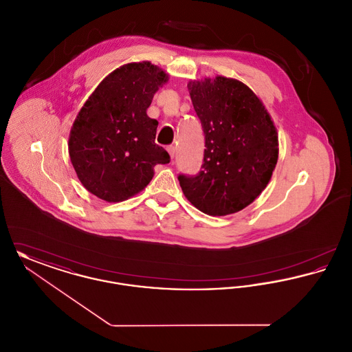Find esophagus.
<instances>
[{"mask_svg": "<svg viewBox=\"0 0 352 352\" xmlns=\"http://www.w3.org/2000/svg\"><path fill=\"white\" fill-rule=\"evenodd\" d=\"M166 151H168V154H170V157L171 158H174V154H175V146H173V145H170L166 148Z\"/></svg>", "mask_w": 352, "mask_h": 352, "instance_id": "esophagus-1", "label": "esophagus"}]
</instances>
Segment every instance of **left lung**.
<instances>
[{"label": "left lung", "instance_id": "left-lung-1", "mask_svg": "<svg viewBox=\"0 0 352 352\" xmlns=\"http://www.w3.org/2000/svg\"><path fill=\"white\" fill-rule=\"evenodd\" d=\"M206 149L199 174H179L184 197L199 211L224 217L250 206L267 187L278 160V134L248 85L217 76L187 84Z\"/></svg>", "mask_w": 352, "mask_h": 352}]
</instances>
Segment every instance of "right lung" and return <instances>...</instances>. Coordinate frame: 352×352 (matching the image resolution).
Listing matches in <instances>:
<instances>
[{
	"label": "right lung",
	"mask_w": 352,
	"mask_h": 352,
	"mask_svg": "<svg viewBox=\"0 0 352 352\" xmlns=\"http://www.w3.org/2000/svg\"><path fill=\"white\" fill-rule=\"evenodd\" d=\"M168 75L151 62L128 63L111 72L75 118L68 153L84 187L109 203L142 191L154 166L170 155L154 140L158 121L146 115L154 94Z\"/></svg>",
	"instance_id": "1"
}]
</instances>
